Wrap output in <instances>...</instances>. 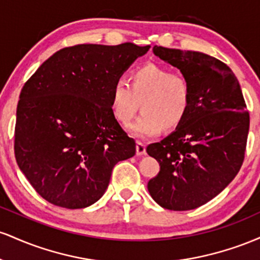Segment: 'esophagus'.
<instances>
[{
    "label": "esophagus",
    "instance_id": "obj_1",
    "mask_svg": "<svg viewBox=\"0 0 260 260\" xmlns=\"http://www.w3.org/2000/svg\"><path fill=\"white\" fill-rule=\"evenodd\" d=\"M136 150H137V155H138V156H142V155H144L145 153H147V149H145V144H143L142 142H137Z\"/></svg>",
    "mask_w": 260,
    "mask_h": 260
}]
</instances>
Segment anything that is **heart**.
I'll return each instance as SVG.
<instances>
[{
  "mask_svg": "<svg viewBox=\"0 0 260 260\" xmlns=\"http://www.w3.org/2000/svg\"><path fill=\"white\" fill-rule=\"evenodd\" d=\"M110 101L113 117L122 126L129 124L140 104L142 115L128 129L137 138H151L162 128L174 129L183 122L190 106V85L181 73L148 63L133 71L129 84L116 80Z\"/></svg>",
  "mask_w": 260,
  "mask_h": 260,
  "instance_id": "b5f03b06",
  "label": "heart"
}]
</instances>
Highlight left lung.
<instances>
[{
  "label": "left lung",
  "instance_id": "left-lung-1",
  "mask_svg": "<svg viewBox=\"0 0 260 260\" xmlns=\"http://www.w3.org/2000/svg\"><path fill=\"white\" fill-rule=\"evenodd\" d=\"M153 52L188 79L190 106L176 131L147 148L160 165L148 190L160 207L192 210L221 193L240 171L249 113L240 83L220 59L162 46Z\"/></svg>",
  "mask_w": 260,
  "mask_h": 260
}]
</instances>
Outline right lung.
Here are the masks:
<instances>
[{
	"label": "right lung",
	"mask_w": 260,
	"mask_h": 260,
	"mask_svg": "<svg viewBox=\"0 0 260 260\" xmlns=\"http://www.w3.org/2000/svg\"><path fill=\"white\" fill-rule=\"evenodd\" d=\"M150 46L124 43L64 47L23 86L14 154L34 189L57 207L82 209L105 193L112 169L136 142L111 111L116 80Z\"/></svg>",
	"instance_id": "add662e5"
}]
</instances>
